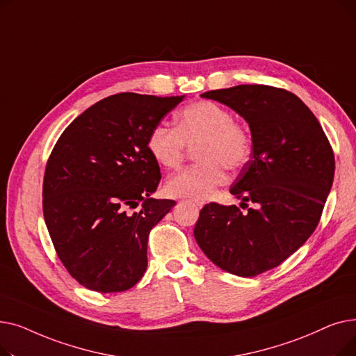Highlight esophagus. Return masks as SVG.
Wrapping results in <instances>:
<instances>
[{
    "mask_svg": "<svg viewBox=\"0 0 356 356\" xmlns=\"http://www.w3.org/2000/svg\"><path fill=\"white\" fill-rule=\"evenodd\" d=\"M191 203H193L196 208H203V204H204V202L203 200H199V199H192V200H189Z\"/></svg>",
    "mask_w": 356,
    "mask_h": 356,
    "instance_id": "obj_1",
    "label": "esophagus"
}]
</instances>
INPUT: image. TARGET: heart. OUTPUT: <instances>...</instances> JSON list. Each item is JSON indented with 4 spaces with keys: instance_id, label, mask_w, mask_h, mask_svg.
Segmentation results:
<instances>
[{
    "instance_id": "1",
    "label": "heart",
    "mask_w": 356,
    "mask_h": 356,
    "mask_svg": "<svg viewBox=\"0 0 356 356\" xmlns=\"http://www.w3.org/2000/svg\"><path fill=\"white\" fill-rule=\"evenodd\" d=\"M199 163L183 168L165 183L175 197L207 199L227 181V167L238 170L251 156V136L234 121L231 112L216 102L200 101L181 109L176 127L156 124L147 137V149L164 168H176L186 148L196 144Z\"/></svg>"
}]
</instances>
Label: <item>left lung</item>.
Here are the masks:
<instances>
[{"mask_svg":"<svg viewBox=\"0 0 356 356\" xmlns=\"http://www.w3.org/2000/svg\"><path fill=\"white\" fill-rule=\"evenodd\" d=\"M200 97L229 106L250 125L251 160L231 193L255 208L242 213L235 204H204L195 239L219 268L254 277L282 264L316 229L333 183V149L313 112L286 89L238 85Z\"/></svg>","mask_w":356,"mask_h":356,"instance_id":"left-lung-1","label":"left lung"}]
</instances>
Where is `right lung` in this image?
Wrapping results in <instances>:
<instances>
[{
    "mask_svg": "<svg viewBox=\"0 0 356 356\" xmlns=\"http://www.w3.org/2000/svg\"><path fill=\"white\" fill-rule=\"evenodd\" d=\"M183 98L117 93L82 112L56 143L43 215L56 252L83 287L125 291L144 275L149 231L176 204L149 196L161 175L147 137Z\"/></svg>",
    "mask_w": 356,
    "mask_h": 356,
    "instance_id": "obj_1",
    "label": "right lung"
}]
</instances>
